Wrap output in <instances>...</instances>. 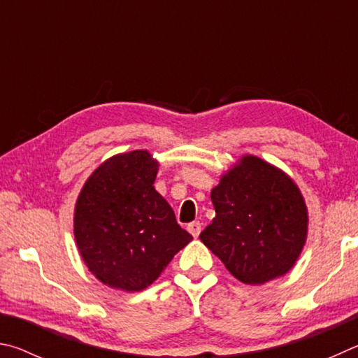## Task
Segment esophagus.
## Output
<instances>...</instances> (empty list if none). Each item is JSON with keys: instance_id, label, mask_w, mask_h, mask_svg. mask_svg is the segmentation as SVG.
Segmentation results:
<instances>
[{"instance_id": "obj_1", "label": "esophagus", "mask_w": 358, "mask_h": 358, "mask_svg": "<svg viewBox=\"0 0 358 358\" xmlns=\"http://www.w3.org/2000/svg\"><path fill=\"white\" fill-rule=\"evenodd\" d=\"M187 229H189V233L196 239V237L199 236V233H201V223L193 222V223L189 224V227H187Z\"/></svg>"}]
</instances>
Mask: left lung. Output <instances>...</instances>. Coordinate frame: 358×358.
<instances>
[{
	"label": "left lung",
	"instance_id": "obj_1",
	"mask_svg": "<svg viewBox=\"0 0 358 358\" xmlns=\"http://www.w3.org/2000/svg\"><path fill=\"white\" fill-rule=\"evenodd\" d=\"M210 198L215 217L199 239L233 277L264 285L296 266L308 236V209L283 169L243 154Z\"/></svg>",
	"mask_w": 358,
	"mask_h": 358
}]
</instances>
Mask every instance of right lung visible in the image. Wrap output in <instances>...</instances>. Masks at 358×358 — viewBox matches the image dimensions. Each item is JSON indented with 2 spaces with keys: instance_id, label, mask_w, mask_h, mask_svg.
I'll return each instance as SVG.
<instances>
[{
  "instance_id": "obj_1",
  "label": "right lung",
  "mask_w": 358,
  "mask_h": 358,
  "mask_svg": "<svg viewBox=\"0 0 358 358\" xmlns=\"http://www.w3.org/2000/svg\"><path fill=\"white\" fill-rule=\"evenodd\" d=\"M159 166L146 149L113 155L94 169L75 203L78 253L113 289H146L193 239L154 189Z\"/></svg>"
}]
</instances>
